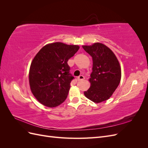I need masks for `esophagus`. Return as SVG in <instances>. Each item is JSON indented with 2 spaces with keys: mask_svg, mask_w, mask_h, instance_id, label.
Instances as JSON below:
<instances>
[{
  "mask_svg": "<svg viewBox=\"0 0 148 148\" xmlns=\"http://www.w3.org/2000/svg\"><path fill=\"white\" fill-rule=\"evenodd\" d=\"M84 79V77L83 75H79V77L77 78V79L78 80V81H82V80H83Z\"/></svg>",
  "mask_w": 148,
  "mask_h": 148,
  "instance_id": "34e87169",
  "label": "esophagus"
}]
</instances>
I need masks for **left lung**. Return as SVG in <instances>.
<instances>
[{"instance_id": "obj_1", "label": "left lung", "mask_w": 148, "mask_h": 148, "mask_svg": "<svg viewBox=\"0 0 148 148\" xmlns=\"http://www.w3.org/2000/svg\"><path fill=\"white\" fill-rule=\"evenodd\" d=\"M82 47L92 59V71L89 79L90 88L84 95L95 103L107 101L120 82L122 73L119 62L112 51L102 43Z\"/></svg>"}]
</instances>
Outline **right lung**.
<instances>
[{
    "label": "right lung",
    "mask_w": 148,
    "mask_h": 148,
    "mask_svg": "<svg viewBox=\"0 0 148 148\" xmlns=\"http://www.w3.org/2000/svg\"><path fill=\"white\" fill-rule=\"evenodd\" d=\"M79 49L77 45L56 42L46 44L35 56L30 65L29 83L41 104L55 107L65 101L74 78L69 73L67 62Z\"/></svg>",
    "instance_id": "right-lung-1"
}]
</instances>
